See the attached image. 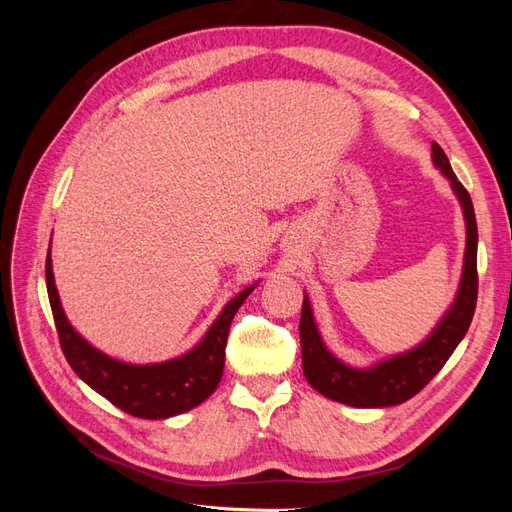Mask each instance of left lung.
Here are the masks:
<instances>
[{"instance_id":"obj_1","label":"left lung","mask_w":512,"mask_h":512,"mask_svg":"<svg viewBox=\"0 0 512 512\" xmlns=\"http://www.w3.org/2000/svg\"><path fill=\"white\" fill-rule=\"evenodd\" d=\"M431 158L442 175L451 181V188L457 194L463 218H466V258H463V273L457 297L451 309L438 322V327L423 344L416 348L391 356L374 367L356 369L342 363L324 346L318 333L316 320L312 314L307 294L303 297L301 309V354H303V374L314 389L339 404L354 408H386L404 404L418 391L425 389L429 380L438 374L455 352L463 335L468 333L470 322L476 309L478 297V273H476V245L478 230L474 207L468 190L455 177L451 162L438 143L431 145Z\"/></svg>"}]
</instances>
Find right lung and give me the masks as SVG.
<instances>
[{
    "label": "right lung",
    "instance_id": "obj_1",
    "mask_svg": "<svg viewBox=\"0 0 512 512\" xmlns=\"http://www.w3.org/2000/svg\"><path fill=\"white\" fill-rule=\"evenodd\" d=\"M254 288L256 284L230 299L205 337L190 352L164 363L130 365L111 359L74 331L55 288L51 252L46 254V290H49L59 344L74 374L113 406L138 418H151V421L188 412L203 404L218 389L230 322Z\"/></svg>",
    "mask_w": 512,
    "mask_h": 512
}]
</instances>
